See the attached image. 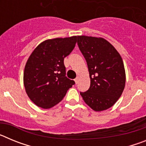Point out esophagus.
<instances>
[{
  "label": "esophagus",
  "instance_id": "obj_1",
  "mask_svg": "<svg viewBox=\"0 0 146 146\" xmlns=\"http://www.w3.org/2000/svg\"><path fill=\"white\" fill-rule=\"evenodd\" d=\"M79 80H80V77H79V76H77V77L75 78V80H74V81H75V83H76V84H77V83H78V82H79Z\"/></svg>",
  "mask_w": 146,
  "mask_h": 146
}]
</instances>
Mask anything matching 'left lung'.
I'll return each instance as SVG.
<instances>
[{
	"label": "left lung",
	"mask_w": 146,
	"mask_h": 146,
	"mask_svg": "<svg viewBox=\"0 0 146 146\" xmlns=\"http://www.w3.org/2000/svg\"><path fill=\"white\" fill-rule=\"evenodd\" d=\"M77 39L91 79L88 90L80 92V95L95 111L109 109L118 101L125 87L123 60L115 48L104 38L79 36Z\"/></svg>",
	"instance_id": "8db88e82"
}]
</instances>
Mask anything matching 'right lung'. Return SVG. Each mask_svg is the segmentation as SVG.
Wrapping results in <instances>:
<instances>
[{
  "mask_svg": "<svg viewBox=\"0 0 146 146\" xmlns=\"http://www.w3.org/2000/svg\"><path fill=\"white\" fill-rule=\"evenodd\" d=\"M77 37L45 40L28 58L24 86L30 99L39 108L49 109L56 105L75 84L66 77L64 60L74 48Z\"/></svg>",
  "mask_w": 146,
  "mask_h": 146,
  "instance_id": "add662e5",
  "label": "right lung"
}]
</instances>
